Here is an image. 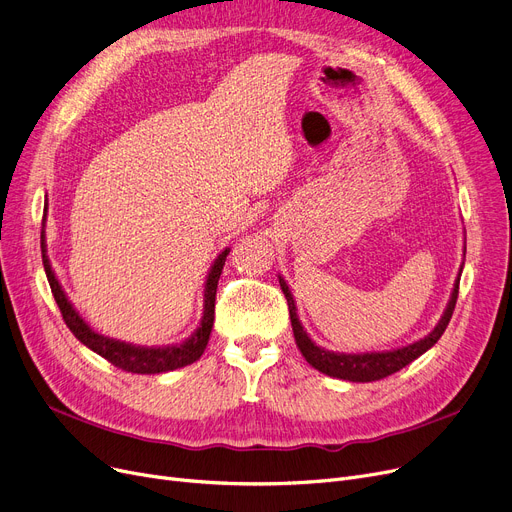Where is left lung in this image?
<instances>
[{"mask_svg": "<svg viewBox=\"0 0 512 512\" xmlns=\"http://www.w3.org/2000/svg\"><path fill=\"white\" fill-rule=\"evenodd\" d=\"M461 272L463 265L459 270V276L454 280V288L450 294V301L440 317V321L436 324V328L429 332L425 338L400 346V348H392V351H382V353H334L328 351L324 346H317L309 334L305 332L301 319L297 315V303L292 299V292L288 290V284L284 282L282 276H278L280 280V288L286 297L288 303V311H290V324H292V332H294V340H297L299 351L303 353L305 361L315 367L317 371L330 375V378H338V380H348V382H375V380H384L388 375L400 371L402 367H407L411 361H415L417 357H421L423 353H427L432 348L440 336L444 334L448 321L452 317L454 305H456V297H459V282H461Z\"/></svg>", "mask_w": 512, "mask_h": 512, "instance_id": "obj_1", "label": "left lung"}]
</instances>
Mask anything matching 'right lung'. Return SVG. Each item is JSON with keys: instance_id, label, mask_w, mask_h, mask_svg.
Here are the masks:
<instances>
[{"instance_id": "right-lung-1", "label": "right lung", "mask_w": 512, "mask_h": 512, "mask_svg": "<svg viewBox=\"0 0 512 512\" xmlns=\"http://www.w3.org/2000/svg\"><path fill=\"white\" fill-rule=\"evenodd\" d=\"M45 218H47V205H45L43 230H41L43 267H45V274H47V280H49V286H51V292H53V299H56V303L62 311L66 326L70 328V332L80 342L89 346L93 353H97L103 359L110 361L112 365H116L124 371H130V373H166V371L186 367V365H191V363L201 359L205 346L209 342L211 328H213L215 292H218V280H220V274L224 270V263H226V257H228L230 249H224L218 255V259H215L213 265L209 267V274H207V280H205V290H203V317H201L199 328L180 344L176 342V344H168V346H139V344L116 340V338H110V336H103V334L95 332L87 324V321L78 315L74 305L68 301L62 284L58 282L56 274H53V270H51V263H49V257H47V245H45Z\"/></svg>"}]
</instances>
